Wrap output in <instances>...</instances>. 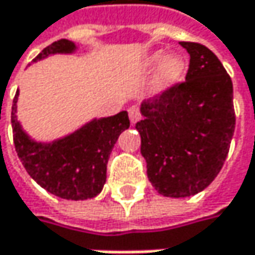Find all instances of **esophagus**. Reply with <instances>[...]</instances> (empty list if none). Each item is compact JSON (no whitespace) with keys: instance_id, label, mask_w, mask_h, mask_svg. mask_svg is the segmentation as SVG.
Masks as SVG:
<instances>
[{"instance_id":"34e87169","label":"esophagus","mask_w":255,"mask_h":255,"mask_svg":"<svg viewBox=\"0 0 255 255\" xmlns=\"http://www.w3.org/2000/svg\"><path fill=\"white\" fill-rule=\"evenodd\" d=\"M128 117H129V121L131 124H135L137 121H140V111L137 106H131L128 109Z\"/></svg>"}]
</instances>
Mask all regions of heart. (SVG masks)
I'll list each match as a JSON object with an SVG mask.
<instances>
[{
  "label": "heart",
  "mask_w": 255,
  "mask_h": 255,
  "mask_svg": "<svg viewBox=\"0 0 255 255\" xmlns=\"http://www.w3.org/2000/svg\"><path fill=\"white\" fill-rule=\"evenodd\" d=\"M162 60L164 62L158 69V74L153 79V88L156 91H165V90H170L171 87H174L180 81V78L183 77L184 69H186V62L180 54H170L165 57L164 51H156L152 56H149L144 66L147 69H152V68L158 66Z\"/></svg>",
  "instance_id": "1"
}]
</instances>
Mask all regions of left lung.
I'll use <instances>...</instances> for the list:
<instances>
[{
	"label": "left lung",
	"mask_w": 255,
	"mask_h": 255,
	"mask_svg": "<svg viewBox=\"0 0 255 255\" xmlns=\"http://www.w3.org/2000/svg\"><path fill=\"white\" fill-rule=\"evenodd\" d=\"M180 45L190 56L186 81L144 100L135 124L147 178L168 198L192 196L211 184L235 131L233 85L222 62L202 44Z\"/></svg>",
	"instance_id": "8db88e82"
}]
</instances>
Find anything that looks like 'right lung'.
Here are the masks:
<instances>
[{
  "instance_id": "obj_1",
  "label": "right lung",
  "mask_w": 255,
  "mask_h": 255,
  "mask_svg": "<svg viewBox=\"0 0 255 255\" xmlns=\"http://www.w3.org/2000/svg\"><path fill=\"white\" fill-rule=\"evenodd\" d=\"M75 42L59 39L44 48L33 62L53 54H72ZM19 90L13 100L11 126L17 156L27 174L47 192L69 201L97 196L106 183V165L123 131L129 127L127 111L94 118L74 132L53 141L33 140L17 120Z\"/></svg>"
}]
</instances>
